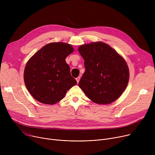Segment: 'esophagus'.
Wrapping results in <instances>:
<instances>
[{
  "mask_svg": "<svg viewBox=\"0 0 155 155\" xmlns=\"http://www.w3.org/2000/svg\"><path fill=\"white\" fill-rule=\"evenodd\" d=\"M80 80V77H78L77 78H76V80H77V83H78V82H79Z\"/></svg>",
  "mask_w": 155,
  "mask_h": 155,
  "instance_id": "esophagus-1",
  "label": "esophagus"
}]
</instances>
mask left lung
<instances>
[{"instance_id": "1", "label": "left lung", "mask_w": 155, "mask_h": 155, "mask_svg": "<svg viewBox=\"0 0 155 155\" xmlns=\"http://www.w3.org/2000/svg\"><path fill=\"white\" fill-rule=\"evenodd\" d=\"M78 51L84 59L85 71L78 86L87 97L98 104L116 101L124 91L129 80L125 60L102 42L84 45Z\"/></svg>"}]
</instances>
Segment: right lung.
<instances>
[{"label":"right lung","mask_w":155,"mask_h":155,"mask_svg":"<svg viewBox=\"0 0 155 155\" xmlns=\"http://www.w3.org/2000/svg\"><path fill=\"white\" fill-rule=\"evenodd\" d=\"M71 45L51 43L39 50L28 61L24 71L26 88L41 103L54 104L76 85L65 58L73 52Z\"/></svg>","instance_id":"1"}]
</instances>
